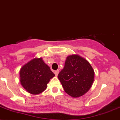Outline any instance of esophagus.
Listing matches in <instances>:
<instances>
[{
	"label": "esophagus",
	"mask_w": 120,
	"mask_h": 120,
	"mask_svg": "<svg viewBox=\"0 0 120 120\" xmlns=\"http://www.w3.org/2000/svg\"><path fill=\"white\" fill-rule=\"evenodd\" d=\"M54 74H55V75H56V76H58V74H59V70H56V71L54 72Z\"/></svg>",
	"instance_id": "34e87169"
}]
</instances>
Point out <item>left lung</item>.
<instances>
[{"label": "left lung", "mask_w": 120, "mask_h": 120, "mask_svg": "<svg viewBox=\"0 0 120 120\" xmlns=\"http://www.w3.org/2000/svg\"><path fill=\"white\" fill-rule=\"evenodd\" d=\"M64 91L77 98L88 91L94 81V72L90 63L78 55L66 58L64 67L58 75Z\"/></svg>", "instance_id": "8db88e82"}]
</instances>
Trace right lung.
<instances>
[{"mask_svg":"<svg viewBox=\"0 0 120 120\" xmlns=\"http://www.w3.org/2000/svg\"><path fill=\"white\" fill-rule=\"evenodd\" d=\"M21 85L32 94L42 93L55 75L41 58H34L25 64L19 72Z\"/></svg>","mask_w":120,"mask_h":120,"instance_id":"add662e5","label":"right lung"}]
</instances>
